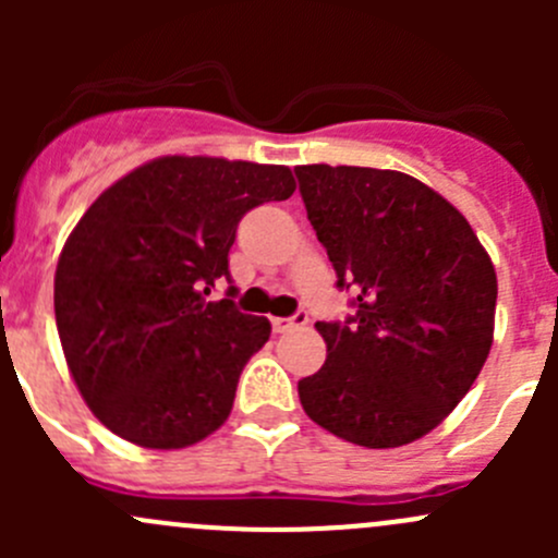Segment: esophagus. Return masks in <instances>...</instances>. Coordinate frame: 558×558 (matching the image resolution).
<instances>
[{
  "label": "esophagus",
  "mask_w": 558,
  "mask_h": 558,
  "mask_svg": "<svg viewBox=\"0 0 558 558\" xmlns=\"http://www.w3.org/2000/svg\"><path fill=\"white\" fill-rule=\"evenodd\" d=\"M305 324H307L305 311H296L294 315H289V318H272V329L278 331V335H283V331H291V329H296V326H305Z\"/></svg>",
  "instance_id": "obj_1"
}]
</instances>
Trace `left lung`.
Here are the masks:
<instances>
[{
  "mask_svg": "<svg viewBox=\"0 0 558 558\" xmlns=\"http://www.w3.org/2000/svg\"><path fill=\"white\" fill-rule=\"evenodd\" d=\"M318 243L356 313L318 320L326 362L300 380L318 426L399 448L461 402L494 342L497 272L466 218L404 172L296 167Z\"/></svg>",
  "mask_w": 558,
  "mask_h": 558,
  "instance_id": "obj_1",
  "label": "left lung"
}]
</instances>
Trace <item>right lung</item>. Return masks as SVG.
Segmentation results:
<instances>
[{
  "label": "right lung",
  "mask_w": 558,
  "mask_h": 558,
  "mask_svg": "<svg viewBox=\"0 0 558 558\" xmlns=\"http://www.w3.org/2000/svg\"><path fill=\"white\" fill-rule=\"evenodd\" d=\"M294 189L280 165L161 156L77 221L56 267V329L77 391L112 435L172 451L229 418L240 373L272 326L205 294L232 280L240 218Z\"/></svg>",
  "instance_id": "right-lung-1"
}]
</instances>
